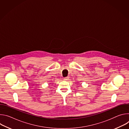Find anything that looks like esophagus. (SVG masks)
<instances>
[{
    "instance_id": "obj_1",
    "label": "esophagus",
    "mask_w": 129,
    "mask_h": 129,
    "mask_svg": "<svg viewBox=\"0 0 129 129\" xmlns=\"http://www.w3.org/2000/svg\"><path fill=\"white\" fill-rule=\"evenodd\" d=\"M68 79H69V77H68L64 78V80H68Z\"/></svg>"
}]
</instances>
